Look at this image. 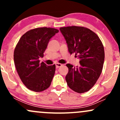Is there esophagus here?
<instances>
[{
  "mask_svg": "<svg viewBox=\"0 0 120 120\" xmlns=\"http://www.w3.org/2000/svg\"><path fill=\"white\" fill-rule=\"evenodd\" d=\"M55 65H56V68H59V67H60L61 66L63 65V64H60V63H56Z\"/></svg>",
  "mask_w": 120,
  "mask_h": 120,
  "instance_id": "34e87169",
  "label": "esophagus"
}]
</instances>
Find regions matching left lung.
Listing matches in <instances>:
<instances>
[{
    "mask_svg": "<svg viewBox=\"0 0 120 120\" xmlns=\"http://www.w3.org/2000/svg\"><path fill=\"white\" fill-rule=\"evenodd\" d=\"M71 55L79 59L76 67L67 64V85L74 91L83 93L90 90L98 79L103 69L104 49L100 38L89 29L82 26L60 27Z\"/></svg>",
    "mask_w": 120,
    "mask_h": 120,
    "instance_id": "obj_1",
    "label": "left lung"
}]
</instances>
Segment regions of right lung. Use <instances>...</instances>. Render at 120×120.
Segmentation results:
<instances>
[{"instance_id": "add662e5", "label": "right lung", "mask_w": 120, "mask_h": 120, "mask_svg": "<svg viewBox=\"0 0 120 120\" xmlns=\"http://www.w3.org/2000/svg\"><path fill=\"white\" fill-rule=\"evenodd\" d=\"M59 31L46 27L31 29L21 37L15 47V67L21 80L30 90L43 91L51 85L55 65L40 63L39 59L43 57L49 39Z\"/></svg>"}]
</instances>
